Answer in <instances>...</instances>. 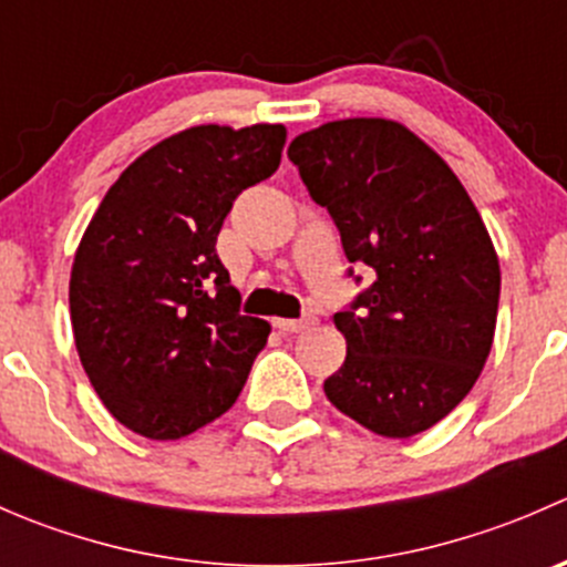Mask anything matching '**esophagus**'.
<instances>
[{
    "label": "esophagus",
    "instance_id": "34e87169",
    "mask_svg": "<svg viewBox=\"0 0 567 567\" xmlns=\"http://www.w3.org/2000/svg\"><path fill=\"white\" fill-rule=\"evenodd\" d=\"M312 323H316L312 318H277V320H274V326H277L279 331H288V334H296V331L310 329Z\"/></svg>",
    "mask_w": 567,
    "mask_h": 567
}]
</instances>
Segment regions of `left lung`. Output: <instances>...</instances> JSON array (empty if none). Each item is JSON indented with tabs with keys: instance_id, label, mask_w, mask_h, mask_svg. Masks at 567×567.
Returning a JSON list of instances; mask_svg holds the SVG:
<instances>
[{
	"instance_id": "8db88e82",
	"label": "left lung",
	"mask_w": 567,
	"mask_h": 567,
	"mask_svg": "<svg viewBox=\"0 0 567 567\" xmlns=\"http://www.w3.org/2000/svg\"><path fill=\"white\" fill-rule=\"evenodd\" d=\"M288 158L348 260L373 268L334 316L348 353L326 398L379 436H416L466 398L491 353L502 277L488 230L444 158L394 120H334L296 136Z\"/></svg>"
}]
</instances>
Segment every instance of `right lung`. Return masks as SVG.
Returning a JSON list of instances; mask_svg holds the SVG:
<instances>
[{
  "label": "right lung",
  "instance_id": "obj_1",
  "mask_svg": "<svg viewBox=\"0 0 567 567\" xmlns=\"http://www.w3.org/2000/svg\"><path fill=\"white\" fill-rule=\"evenodd\" d=\"M285 125H194L142 153L84 230L71 271L79 359L109 414L181 439L241 394L271 326L241 316L216 255L244 188L277 173Z\"/></svg>",
  "mask_w": 567,
  "mask_h": 567
}]
</instances>
